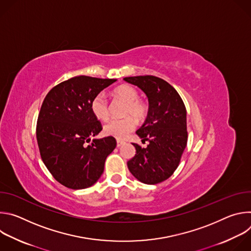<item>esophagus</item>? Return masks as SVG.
<instances>
[{
	"instance_id": "esophagus-1",
	"label": "esophagus",
	"mask_w": 251,
	"mask_h": 251,
	"mask_svg": "<svg viewBox=\"0 0 251 251\" xmlns=\"http://www.w3.org/2000/svg\"><path fill=\"white\" fill-rule=\"evenodd\" d=\"M125 144V142L122 140H117V147H121L122 145Z\"/></svg>"
}]
</instances>
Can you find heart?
I'll list each match as a JSON object with an SVG mask.
<instances>
[{"label": "heart", "instance_id": "obj_1", "mask_svg": "<svg viewBox=\"0 0 251 251\" xmlns=\"http://www.w3.org/2000/svg\"><path fill=\"white\" fill-rule=\"evenodd\" d=\"M114 95L127 102L124 113L125 115L130 116L109 120L104 125L103 132L107 136H111L116 139H124L131 131L134 130L136 126V121L132 118L134 117L137 120H142L146 116L147 107L138 99L139 93L131 85L123 84L118 86L114 90ZM90 109L94 117H96L98 120L105 121L108 119V101H107L103 92H99L93 97L90 102ZM132 116H133L132 118Z\"/></svg>", "mask_w": 251, "mask_h": 251}]
</instances>
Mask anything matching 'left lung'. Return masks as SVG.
<instances>
[{
  "mask_svg": "<svg viewBox=\"0 0 251 251\" xmlns=\"http://www.w3.org/2000/svg\"><path fill=\"white\" fill-rule=\"evenodd\" d=\"M148 97L147 118L136 132L146 148L134 143L135 156L127 162L138 181L155 185L169 178L180 164L187 146V110L176 90L162 78L153 75L125 77Z\"/></svg>",
  "mask_w": 251,
  "mask_h": 251,
  "instance_id": "1",
  "label": "left lung"
}]
</instances>
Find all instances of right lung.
<instances>
[{
  "label": "right lung",
  "mask_w": 251,
  "mask_h": 251,
  "mask_svg": "<svg viewBox=\"0 0 251 251\" xmlns=\"http://www.w3.org/2000/svg\"><path fill=\"white\" fill-rule=\"evenodd\" d=\"M115 81L75 76L54 86L43 102L37 124L41 157L55 180L68 189L94 185L104 171L107 156L116 147L111 136L90 140L102 130L90 102Z\"/></svg>",
  "instance_id": "1"
}]
</instances>
